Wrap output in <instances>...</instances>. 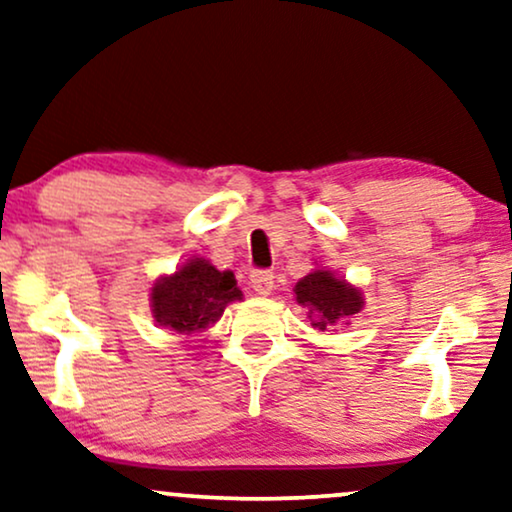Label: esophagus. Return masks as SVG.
<instances>
[{"mask_svg": "<svg viewBox=\"0 0 512 512\" xmlns=\"http://www.w3.org/2000/svg\"><path fill=\"white\" fill-rule=\"evenodd\" d=\"M250 285L257 295H269L274 290V274L267 269H255L250 274Z\"/></svg>", "mask_w": 512, "mask_h": 512, "instance_id": "34e87169", "label": "esophagus"}]
</instances>
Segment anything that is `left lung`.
Here are the masks:
<instances>
[{
    "label": "left lung",
    "mask_w": 512,
    "mask_h": 512,
    "mask_svg": "<svg viewBox=\"0 0 512 512\" xmlns=\"http://www.w3.org/2000/svg\"><path fill=\"white\" fill-rule=\"evenodd\" d=\"M295 295L299 304L309 306L311 313H318V318L313 320L318 330H327L330 325H337L339 320H349L363 309L360 290L339 281L325 269H316L309 276H304L295 285Z\"/></svg>",
    "instance_id": "1"
}]
</instances>
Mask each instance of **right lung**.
Instances as JSON below:
<instances>
[{
	"label": "right lung",
	"instance_id": "1",
	"mask_svg": "<svg viewBox=\"0 0 512 512\" xmlns=\"http://www.w3.org/2000/svg\"><path fill=\"white\" fill-rule=\"evenodd\" d=\"M234 299H241L234 274L217 271L203 257L189 260L185 267L156 281L152 288L156 323L180 335L206 330Z\"/></svg>",
	"mask_w": 512,
	"mask_h": 512
}]
</instances>
